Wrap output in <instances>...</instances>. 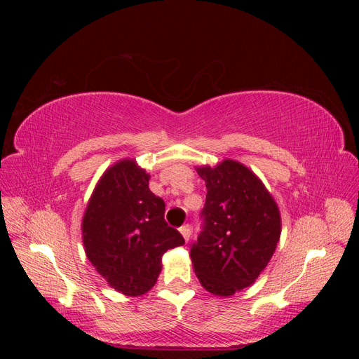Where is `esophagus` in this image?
<instances>
[{
	"mask_svg": "<svg viewBox=\"0 0 359 359\" xmlns=\"http://www.w3.org/2000/svg\"><path fill=\"white\" fill-rule=\"evenodd\" d=\"M180 232H181V235L184 236V240L189 241L190 233H191V227H190L189 224H184V226H181V227H180Z\"/></svg>",
	"mask_w": 359,
	"mask_h": 359,
	"instance_id": "esophagus-1",
	"label": "esophagus"
}]
</instances>
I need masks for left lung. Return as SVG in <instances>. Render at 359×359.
<instances>
[{
    "mask_svg": "<svg viewBox=\"0 0 359 359\" xmlns=\"http://www.w3.org/2000/svg\"><path fill=\"white\" fill-rule=\"evenodd\" d=\"M198 173L206 184V199L190 257L201 285L229 297L253 285L274 255L280 212L264 184L241 163L224 160Z\"/></svg>",
    "mask_w": 359,
    "mask_h": 359,
    "instance_id": "1",
    "label": "left lung"
}]
</instances>
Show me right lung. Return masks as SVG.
<instances>
[{"label":"right lung","mask_w":359,"mask_h":359,"mask_svg":"<svg viewBox=\"0 0 359 359\" xmlns=\"http://www.w3.org/2000/svg\"><path fill=\"white\" fill-rule=\"evenodd\" d=\"M149 175L123 160L107 169L90 199L82 222L85 253L114 289L142 295L156 285L161 256L184 244L168 226L165 201L148 189Z\"/></svg>","instance_id":"add662e5"}]
</instances>
